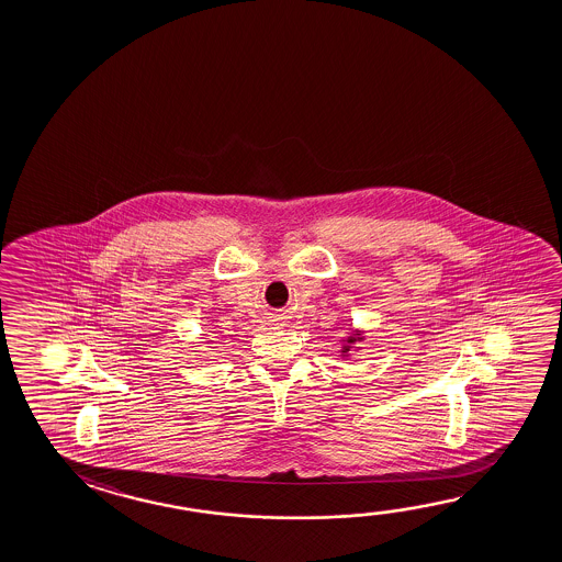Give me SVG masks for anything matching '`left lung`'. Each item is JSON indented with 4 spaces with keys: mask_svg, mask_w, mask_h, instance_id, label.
Here are the masks:
<instances>
[{
    "mask_svg": "<svg viewBox=\"0 0 562 562\" xmlns=\"http://www.w3.org/2000/svg\"><path fill=\"white\" fill-rule=\"evenodd\" d=\"M360 339H362V337H349V339H347V347H345V349H342V352H349V350H350L349 345H352V342H355V340H360Z\"/></svg>",
    "mask_w": 562,
    "mask_h": 562,
    "instance_id": "left-lung-1",
    "label": "left lung"
}]
</instances>
